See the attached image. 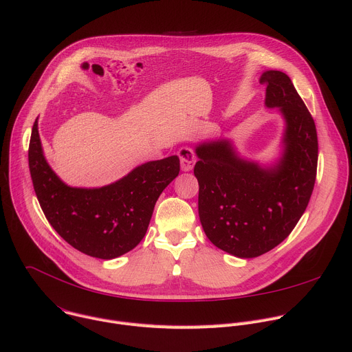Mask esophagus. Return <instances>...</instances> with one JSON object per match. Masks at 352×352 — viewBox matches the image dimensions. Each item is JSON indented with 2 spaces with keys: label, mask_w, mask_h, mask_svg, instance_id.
I'll return each instance as SVG.
<instances>
[{
  "label": "esophagus",
  "mask_w": 352,
  "mask_h": 352,
  "mask_svg": "<svg viewBox=\"0 0 352 352\" xmlns=\"http://www.w3.org/2000/svg\"><path fill=\"white\" fill-rule=\"evenodd\" d=\"M178 155H179L181 170L182 171H190V170L194 168L195 162H197V157H195V153L192 150L188 148V147H182V148H179Z\"/></svg>",
  "instance_id": "esophagus-1"
}]
</instances>
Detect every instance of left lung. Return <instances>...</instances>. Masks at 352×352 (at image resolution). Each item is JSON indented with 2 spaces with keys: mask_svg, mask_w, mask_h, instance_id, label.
Returning <instances> with one entry per match:
<instances>
[{
  "mask_svg": "<svg viewBox=\"0 0 352 352\" xmlns=\"http://www.w3.org/2000/svg\"><path fill=\"white\" fill-rule=\"evenodd\" d=\"M265 105L285 119L283 154L270 168L237 155L229 140L197 146L194 174L199 182L198 210L206 237L239 258H254L280 244L310 201L318 143L314 120L291 78L268 70Z\"/></svg>",
  "mask_w": 352,
  "mask_h": 352,
  "instance_id": "1",
  "label": "left lung"
}]
</instances>
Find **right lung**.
<instances>
[{"label": "right lung", "instance_id": "add662e5", "mask_svg": "<svg viewBox=\"0 0 352 352\" xmlns=\"http://www.w3.org/2000/svg\"><path fill=\"white\" fill-rule=\"evenodd\" d=\"M28 158L35 194L52 228L76 250L101 260L116 258L142 241L160 194L179 173V158L171 155L144 163L107 186H69L46 162L38 119Z\"/></svg>", "mask_w": 352, "mask_h": 352}]
</instances>
